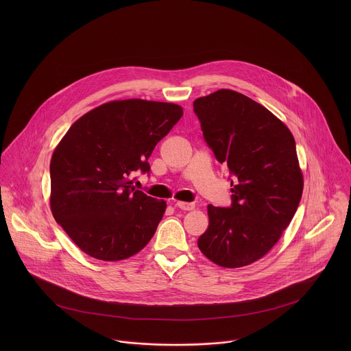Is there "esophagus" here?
<instances>
[{
	"instance_id": "esophagus-1",
	"label": "esophagus",
	"mask_w": 351,
	"mask_h": 351,
	"mask_svg": "<svg viewBox=\"0 0 351 351\" xmlns=\"http://www.w3.org/2000/svg\"><path fill=\"white\" fill-rule=\"evenodd\" d=\"M176 206L182 209V210H192V209H195V204L193 202H185V201H178L176 204Z\"/></svg>"
}]
</instances>
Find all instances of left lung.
<instances>
[{"mask_svg":"<svg viewBox=\"0 0 351 351\" xmlns=\"http://www.w3.org/2000/svg\"><path fill=\"white\" fill-rule=\"evenodd\" d=\"M193 110L232 186L230 206L208 205L199 249L223 267L250 265L277 243L300 204L295 138L265 106L230 89L197 99Z\"/></svg>","mask_w":351,"mask_h":351,"instance_id":"left-lung-1","label":"left lung"}]
</instances>
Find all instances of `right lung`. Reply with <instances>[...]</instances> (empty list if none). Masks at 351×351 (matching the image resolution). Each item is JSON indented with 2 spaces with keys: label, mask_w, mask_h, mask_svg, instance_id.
<instances>
[{
  "label": "right lung",
  "mask_w": 351,
  "mask_h": 351,
  "mask_svg": "<svg viewBox=\"0 0 351 351\" xmlns=\"http://www.w3.org/2000/svg\"><path fill=\"white\" fill-rule=\"evenodd\" d=\"M182 117V108L156 101H112L78 119L53 151L51 210L88 255L121 261L142 250L166 202L134 188L150 173L151 152Z\"/></svg>",
  "instance_id": "add662e5"
}]
</instances>
